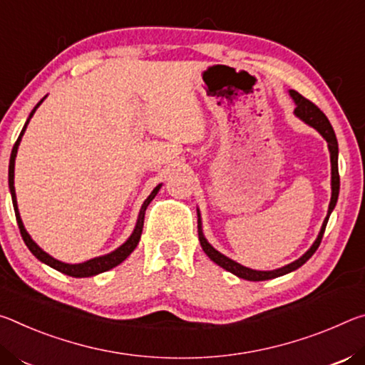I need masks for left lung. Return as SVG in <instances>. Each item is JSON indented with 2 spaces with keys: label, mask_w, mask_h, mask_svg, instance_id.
<instances>
[{
  "label": "left lung",
  "mask_w": 365,
  "mask_h": 365,
  "mask_svg": "<svg viewBox=\"0 0 365 365\" xmlns=\"http://www.w3.org/2000/svg\"><path fill=\"white\" fill-rule=\"evenodd\" d=\"M289 95H291V98L294 100V103H296L294 115L299 118L301 121L309 124L310 128H314L315 130H317V133L327 140L328 150H330V163H331V199H330V205H328L327 217L324 220V223H322V228H320L319 236L314 241L312 246H310V249L307 250V252L304 254V255H301L297 260L291 262V264L284 265L282 268H277V270H267V272L252 270V268L237 264V262L231 260L230 257H226L222 252H218V250L215 249L212 244L207 241V237L204 236V230H202L200 212H199V208H197V230H199V241H200L202 249H204V252L208 255V259L213 260L215 264L220 265L222 268H225V270H228L232 274H236V277L242 278V279H247V282H265V279L283 277V274L294 272V270H297V268L306 264V262L310 259V257L314 255L315 250L319 249L320 242H322V237H324V232H325V228H327L328 218H330L333 208H334V205H336V202H338V194H339L338 140H336V135H334V130L331 128V124H330V121H328V118L317 108V106L312 103V101H309L307 98H304L302 95L297 93L296 91H289Z\"/></svg>",
  "instance_id": "left-lung-1"
}]
</instances>
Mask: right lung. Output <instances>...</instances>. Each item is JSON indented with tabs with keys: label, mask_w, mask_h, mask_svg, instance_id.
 I'll list each match as a JSON object with an SVG mask.
<instances>
[{
	"label": "right lung",
	"mask_w": 365,
	"mask_h": 365,
	"mask_svg": "<svg viewBox=\"0 0 365 365\" xmlns=\"http://www.w3.org/2000/svg\"><path fill=\"white\" fill-rule=\"evenodd\" d=\"M46 97L41 98L37 105H35V108L31 111V115H29L26 124H24V128L21 130L19 137H17V140L13 147V152H11V158H9V175H8V181H9V192H11V199H13V205H14V213H16V220H17V225H19V230H21V236L24 239V242H26V246L29 247V250L37 257L40 262H43L48 267L55 268V270L61 272L64 274H69V277H74V278H87V277H95V274L98 273H103V272H108L111 268H115L116 265L121 264L128 259V257L133 254V250L137 247V244L140 241V235H142V228H143V217H145V210L150 202L155 199V195L158 194V190L161 187V184H158L157 187H155L150 195L147 197L145 200H143V204L140 207V212H139V217H137V223L134 226V231L133 235H130L126 242H123L121 246L118 249L113 250L110 254H105V255H100V257H95V259H91L87 262H82V264H66V262L61 260H56L55 257H51L50 254H46L43 249H41L37 242L34 241L29 235L27 230L24 228V223L21 220V213H19V208H17V200H16V189H14V165H16V157H17V148L21 145V140H22V135L26 133L27 129V124L31 121L34 113L37 111L38 106L43 103V100Z\"/></svg>",
	"instance_id": "add662e5"
}]
</instances>
